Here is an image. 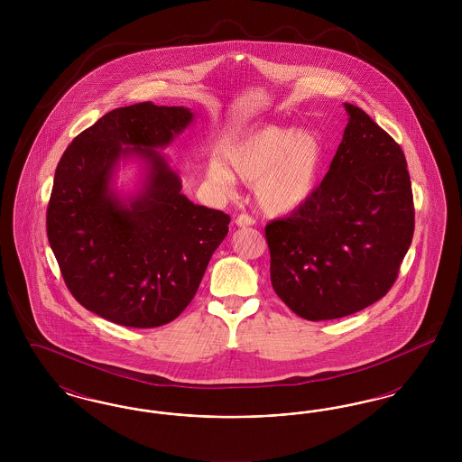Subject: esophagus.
I'll return each instance as SVG.
<instances>
[{"label": "esophagus", "instance_id": "1", "mask_svg": "<svg viewBox=\"0 0 462 462\" xmlns=\"http://www.w3.org/2000/svg\"><path fill=\"white\" fill-rule=\"evenodd\" d=\"M254 223H256V220H254L253 217L244 215V213L236 218V225H237V226H251V225H254Z\"/></svg>", "mask_w": 462, "mask_h": 462}]
</instances>
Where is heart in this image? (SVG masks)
Masks as SVG:
<instances>
[{"label": "heart", "instance_id": "b5f03b06", "mask_svg": "<svg viewBox=\"0 0 462 462\" xmlns=\"http://www.w3.org/2000/svg\"><path fill=\"white\" fill-rule=\"evenodd\" d=\"M223 162L211 159L208 181L221 192H232L236 178L254 183V196L268 215H287L313 196L322 168L324 147L311 130L266 125L245 133L223 149Z\"/></svg>", "mask_w": 462, "mask_h": 462}]
</instances>
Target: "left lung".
Returning a JSON list of instances; mask_svg holds the SVG:
<instances>
[{"mask_svg": "<svg viewBox=\"0 0 462 462\" xmlns=\"http://www.w3.org/2000/svg\"><path fill=\"white\" fill-rule=\"evenodd\" d=\"M345 109L348 125L322 183L307 204L264 226L273 291L313 322L381 300L414 236L403 151L360 107Z\"/></svg>", "mask_w": 462, "mask_h": 462, "instance_id": "8db88e82", "label": "left lung"}]
</instances>
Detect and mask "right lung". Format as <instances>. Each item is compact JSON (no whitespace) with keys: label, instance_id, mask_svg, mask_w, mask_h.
I'll use <instances>...</instances> for the list:
<instances>
[{"label":"right lung","instance_id":"right-lung-1","mask_svg":"<svg viewBox=\"0 0 462 462\" xmlns=\"http://www.w3.org/2000/svg\"><path fill=\"white\" fill-rule=\"evenodd\" d=\"M194 119L185 107L142 102L110 110L59 161L46 234L78 303L126 328L164 326L189 307L230 217L190 202L157 152ZM148 164L143 190L121 201L109 189L121 156Z\"/></svg>","mask_w":462,"mask_h":462}]
</instances>
